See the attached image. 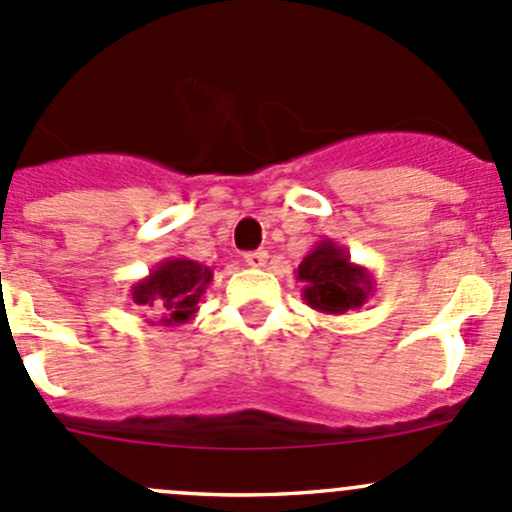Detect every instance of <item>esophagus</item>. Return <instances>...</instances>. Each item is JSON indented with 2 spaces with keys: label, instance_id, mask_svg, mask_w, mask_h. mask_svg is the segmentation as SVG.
I'll return each instance as SVG.
<instances>
[{
  "label": "esophagus",
  "instance_id": "1",
  "mask_svg": "<svg viewBox=\"0 0 512 512\" xmlns=\"http://www.w3.org/2000/svg\"><path fill=\"white\" fill-rule=\"evenodd\" d=\"M245 262L250 267H265L267 265V252L265 250H255V252H245Z\"/></svg>",
  "mask_w": 512,
  "mask_h": 512
}]
</instances>
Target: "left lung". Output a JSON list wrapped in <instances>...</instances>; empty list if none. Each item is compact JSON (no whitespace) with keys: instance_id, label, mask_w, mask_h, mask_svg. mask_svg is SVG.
Listing matches in <instances>:
<instances>
[{"instance_id":"left-lung-1","label":"left lung","mask_w":512,"mask_h":512,"mask_svg":"<svg viewBox=\"0 0 512 512\" xmlns=\"http://www.w3.org/2000/svg\"><path fill=\"white\" fill-rule=\"evenodd\" d=\"M294 275L304 285V302L324 314H347L364 307L376 289L374 275L366 267L354 265L349 252L329 237L304 255Z\"/></svg>"}]
</instances>
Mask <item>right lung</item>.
I'll return each mask as SVG.
<instances>
[{
    "label": "right lung",
    "mask_w": 512,
    "mask_h": 512,
    "mask_svg": "<svg viewBox=\"0 0 512 512\" xmlns=\"http://www.w3.org/2000/svg\"><path fill=\"white\" fill-rule=\"evenodd\" d=\"M213 282V270L188 257H168L158 262L143 280L133 282L131 297L153 327H180L198 312V302Z\"/></svg>",
    "instance_id": "obj_1"
}]
</instances>
